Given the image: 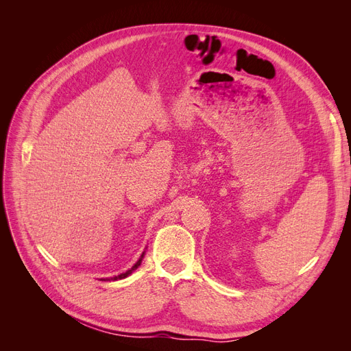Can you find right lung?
<instances>
[{"label": "right lung", "mask_w": 351, "mask_h": 351, "mask_svg": "<svg viewBox=\"0 0 351 351\" xmlns=\"http://www.w3.org/2000/svg\"><path fill=\"white\" fill-rule=\"evenodd\" d=\"M143 256H145V252L141 254V258H139V261H137L133 267L130 268V269H127L125 272H123V274H120V275H115V277H110V278H101V280H107V281H111V280H123V278H127L129 277V275H132L137 268L141 267V263H142V261H143Z\"/></svg>", "instance_id": "obj_1"}]
</instances>
